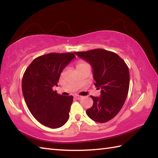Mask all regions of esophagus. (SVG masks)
<instances>
[{"label": "esophagus", "instance_id": "esophagus-1", "mask_svg": "<svg viewBox=\"0 0 158 158\" xmlns=\"http://www.w3.org/2000/svg\"><path fill=\"white\" fill-rule=\"evenodd\" d=\"M74 99H82V96L75 95V96H74Z\"/></svg>", "mask_w": 158, "mask_h": 158}]
</instances>
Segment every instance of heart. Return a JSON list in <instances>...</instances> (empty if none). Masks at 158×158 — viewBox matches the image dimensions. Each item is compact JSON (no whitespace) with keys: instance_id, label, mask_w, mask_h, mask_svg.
Listing matches in <instances>:
<instances>
[{"instance_id":"obj_1","label":"heart","mask_w":158,"mask_h":158,"mask_svg":"<svg viewBox=\"0 0 158 158\" xmlns=\"http://www.w3.org/2000/svg\"><path fill=\"white\" fill-rule=\"evenodd\" d=\"M85 64H86V63H85V62H84V61H81L78 62V64H77V67L81 66V65H85Z\"/></svg>"}]
</instances>
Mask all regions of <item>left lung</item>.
<instances>
[{
  "label": "left lung",
  "instance_id": "8db88e82",
  "mask_svg": "<svg viewBox=\"0 0 158 158\" xmlns=\"http://www.w3.org/2000/svg\"><path fill=\"white\" fill-rule=\"evenodd\" d=\"M93 68L94 84L101 88L100 97H90L93 105L87 115L99 123L108 122L121 110L127 99L130 74L124 60L117 54L103 49L74 52Z\"/></svg>",
  "mask_w": 158,
  "mask_h": 158
}]
</instances>
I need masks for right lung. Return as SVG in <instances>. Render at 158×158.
I'll list each match as a JSON object with an SVG mask.
<instances>
[{"label":"right lung","mask_w":158,"mask_h":158,"mask_svg":"<svg viewBox=\"0 0 158 158\" xmlns=\"http://www.w3.org/2000/svg\"><path fill=\"white\" fill-rule=\"evenodd\" d=\"M75 58L74 53H50L37 57L27 68L22 79L26 105L37 121L51 128L61 127L69 119L73 96L54 91L60 74Z\"/></svg>","instance_id":"add662e5"}]
</instances>
